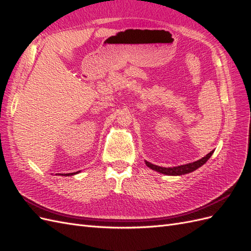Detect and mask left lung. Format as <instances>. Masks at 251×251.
<instances>
[{"mask_svg": "<svg viewBox=\"0 0 251 251\" xmlns=\"http://www.w3.org/2000/svg\"><path fill=\"white\" fill-rule=\"evenodd\" d=\"M212 154H214V151H211L210 153H208L206 156H204L203 158L199 159V160H197L195 162L179 165V166H173V168H162V166H158V165H155L151 162H148L147 160H146V164L148 168L151 169L153 171H156L158 173H160V174L168 175V176H181V175L192 173V172L196 171L197 169H199L200 166H202L204 163H206V161L211 157Z\"/></svg>", "mask_w": 251, "mask_h": 251, "instance_id": "obj_1", "label": "left lung"}]
</instances>
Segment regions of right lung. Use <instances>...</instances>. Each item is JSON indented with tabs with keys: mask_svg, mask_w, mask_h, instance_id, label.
I'll list each match as a JSON object with an SVG mask.
<instances>
[{
	"mask_svg": "<svg viewBox=\"0 0 251 251\" xmlns=\"http://www.w3.org/2000/svg\"><path fill=\"white\" fill-rule=\"evenodd\" d=\"M78 173H80V171H78V172H76V173H69V174H62V176H73V175H76V174H78ZM60 175V174H59Z\"/></svg>",
	"mask_w": 251,
	"mask_h": 251,
	"instance_id": "1",
	"label": "right lung"
}]
</instances>
